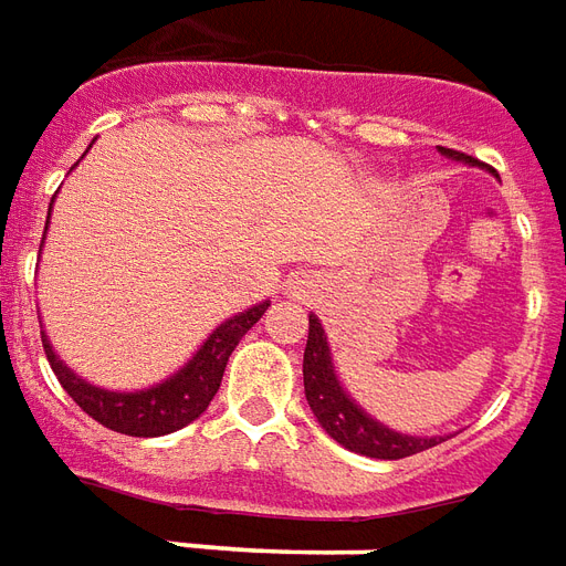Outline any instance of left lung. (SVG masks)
Listing matches in <instances>:
<instances>
[{
  "label": "left lung",
  "mask_w": 566,
  "mask_h": 566,
  "mask_svg": "<svg viewBox=\"0 0 566 566\" xmlns=\"http://www.w3.org/2000/svg\"><path fill=\"white\" fill-rule=\"evenodd\" d=\"M444 158L463 161L475 167L472 155L454 151V148H439ZM304 396L319 420V427L344 448H350L356 454L378 457V460H402V457L420 454L432 444L444 442V436H405L390 427H384L375 418H368L366 411L344 392L332 354H328L326 332L319 326V319L311 314V328H307V347H304Z\"/></svg>",
  "instance_id": "left-lung-1"
}]
</instances>
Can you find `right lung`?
<instances>
[{"mask_svg":"<svg viewBox=\"0 0 566 566\" xmlns=\"http://www.w3.org/2000/svg\"><path fill=\"white\" fill-rule=\"evenodd\" d=\"M268 307H271V302H262L250 307V311H243V314L226 319L210 338L200 344L198 354L191 356L176 375L155 384V387H148V390L136 392L99 390V387L87 384L78 375H72L70 368L60 363L57 354L51 350L45 332H42V347H45L48 363L54 368L60 387L70 392L84 415H91L97 423L115 432H124V436L151 439V436H167V432L182 430L207 411V405L212 402V396L222 384L228 356L238 347L240 338L262 319Z\"/></svg>","mask_w":566,"mask_h":566,"instance_id":"right-lung-1","label":"right lung"}]
</instances>
